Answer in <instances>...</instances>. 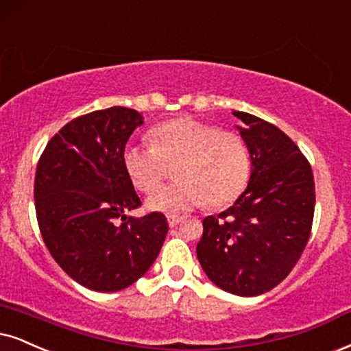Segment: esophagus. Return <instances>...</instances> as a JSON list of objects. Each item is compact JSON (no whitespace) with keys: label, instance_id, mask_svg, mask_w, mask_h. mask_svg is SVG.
I'll return each instance as SVG.
<instances>
[{"label":"esophagus","instance_id":"obj_1","mask_svg":"<svg viewBox=\"0 0 351 351\" xmlns=\"http://www.w3.org/2000/svg\"><path fill=\"white\" fill-rule=\"evenodd\" d=\"M181 220H183V217L180 215H168V225H170V227H176Z\"/></svg>","mask_w":351,"mask_h":351}]
</instances>
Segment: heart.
Here are the masks:
<instances>
[{
    "mask_svg": "<svg viewBox=\"0 0 351 351\" xmlns=\"http://www.w3.org/2000/svg\"><path fill=\"white\" fill-rule=\"evenodd\" d=\"M150 145L126 144L121 162L128 178L141 193H152L175 163V183L158 189L147 206L167 214H181L206 202L220 208L233 204L251 175V155L239 132L221 130L194 118H175L155 126Z\"/></svg>",
    "mask_w": 351,
    "mask_h": 351,
    "instance_id": "b5f03b06",
    "label": "heart"
}]
</instances>
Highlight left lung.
Returning <instances> with one entry per match:
<instances>
[{
	"label": "left lung",
	"mask_w": 351,
	"mask_h": 351,
	"mask_svg": "<svg viewBox=\"0 0 351 351\" xmlns=\"http://www.w3.org/2000/svg\"><path fill=\"white\" fill-rule=\"evenodd\" d=\"M245 126L250 184L228 210L202 220L196 252L207 277L228 293L257 296L295 267L311 234L314 176L308 158L277 126L233 112Z\"/></svg>",
	"instance_id": "1"
}]
</instances>
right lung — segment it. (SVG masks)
<instances>
[{"label":"right lung","mask_w":351,"mask_h":351,"mask_svg":"<svg viewBox=\"0 0 351 351\" xmlns=\"http://www.w3.org/2000/svg\"><path fill=\"white\" fill-rule=\"evenodd\" d=\"M143 124L124 106L82 114L48 141L35 171V214L58 265L82 287L118 291L147 272L168 232L167 217H126L143 206L123 168L128 139Z\"/></svg>","instance_id":"add662e5"}]
</instances>
